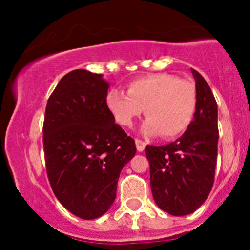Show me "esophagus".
<instances>
[{
  "mask_svg": "<svg viewBox=\"0 0 250 250\" xmlns=\"http://www.w3.org/2000/svg\"><path fill=\"white\" fill-rule=\"evenodd\" d=\"M135 144H136V149H138L139 152L144 151V149H145V143H144V141H141V140H139V139H136Z\"/></svg>",
  "mask_w": 250,
  "mask_h": 250,
  "instance_id": "34e87169",
  "label": "esophagus"
}]
</instances>
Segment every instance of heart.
<instances>
[{
  "instance_id": "obj_1",
  "label": "heart",
  "mask_w": 250,
  "mask_h": 250,
  "mask_svg": "<svg viewBox=\"0 0 250 250\" xmlns=\"http://www.w3.org/2000/svg\"><path fill=\"white\" fill-rule=\"evenodd\" d=\"M106 105L116 123L125 127L131 126L144 110L147 118L143 124L144 134L174 139L193 123L198 96L193 83L161 72L132 80L127 85V94L110 90Z\"/></svg>"
}]
</instances>
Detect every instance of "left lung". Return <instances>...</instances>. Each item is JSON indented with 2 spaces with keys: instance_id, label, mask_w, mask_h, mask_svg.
Returning <instances> with one entry per match:
<instances>
[{
  "instance_id": "8db88e82",
  "label": "left lung",
  "mask_w": 250,
  "mask_h": 250,
  "mask_svg": "<svg viewBox=\"0 0 250 250\" xmlns=\"http://www.w3.org/2000/svg\"><path fill=\"white\" fill-rule=\"evenodd\" d=\"M191 72L198 96L193 123L174 143L145 147L154 200L161 210L175 216L194 213L207 200L218 155V105L204 77Z\"/></svg>"
}]
</instances>
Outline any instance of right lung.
Wrapping results in <instances>:
<instances>
[{"label":"right lung","instance_id":"right-lung-1","mask_svg":"<svg viewBox=\"0 0 250 250\" xmlns=\"http://www.w3.org/2000/svg\"><path fill=\"white\" fill-rule=\"evenodd\" d=\"M101 74L74 70L60 80L46 105L43 150L48 182L59 202L81 219L109 210L134 139L115 124Z\"/></svg>","mask_w":250,"mask_h":250}]
</instances>
